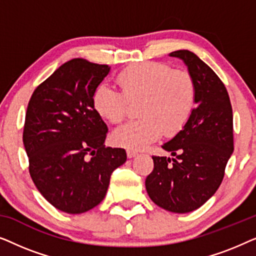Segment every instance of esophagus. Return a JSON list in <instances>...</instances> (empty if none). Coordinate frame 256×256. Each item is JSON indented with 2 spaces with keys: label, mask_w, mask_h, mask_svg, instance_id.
<instances>
[{
  "label": "esophagus",
  "mask_w": 256,
  "mask_h": 256,
  "mask_svg": "<svg viewBox=\"0 0 256 256\" xmlns=\"http://www.w3.org/2000/svg\"><path fill=\"white\" fill-rule=\"evenodd\" d=\"M136 155H138V152H135V150H130V149L127 150L128 158H132V157H135Z\"/></svg>",
  "instance_id": "obj_1"
}]
</instances>
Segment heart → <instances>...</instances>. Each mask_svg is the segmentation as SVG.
I'll return each mask as SVG.
<instances>
[{"instance_id": "b5f03b06", "label": "heart", "mask_w": 256, "mask_h": 256, "mask_svg": "<svg viewBox=\"0 0 256 256\" xmlns=\"http://www.w3.org/2000/svg\"><path fill=\"white\" fill-rule=\"evenodd\" d=\"M121 90L102 84L94 90L92 104L100 116L120 124L129 110V102H138L141 118L118 127L113 141L128 149H142L164 134L174 135L186 124L194 113L197 87L184 70H172L163 62H140L118 73Z\"/></svg>"}]
</instances>
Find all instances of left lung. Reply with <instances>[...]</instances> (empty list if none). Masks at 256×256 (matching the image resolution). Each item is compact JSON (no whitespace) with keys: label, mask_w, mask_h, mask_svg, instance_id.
Segmentation results:
<instances>
[{"label":"left lung","mask_w":256,"mask_h":256,"mask_svg":"<svg viewBox=\"0 0 256 256\" xmlns=\"http://www.w3.org/2000/svg\"><path fill=\"white\" fill-rule=\"evenodd\" d=\"M170 56L188 66L197 99L183 130L162 146L174 158L152 156L154 170L146 177V188L160 208L186 213L205 204L222 184L234 150L233 112L224 82L198 56L188 50Z\"/></svg>","instance_id":"left-lung-1"}]
</instances>
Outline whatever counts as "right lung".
Segmentation results:
<instances>
[{"mask_svg": "<svg viewBox=\"0 0 256 256\" xmlns=\"http://www.w3.org/2000/svg\"><path fill=\"white\" fill-rule=\"evenodd\" d=\"M110 70L71 59L37 86L28 104L23 143L30 176L62 212L78 214L100 204L112 172L127 160L124 149L104 146L108 128L92 104Z\"/></svg>", "mask_w": 256, "mask_h": 256, "instance_id": "1", "label": "right lung"}]
</instances>
